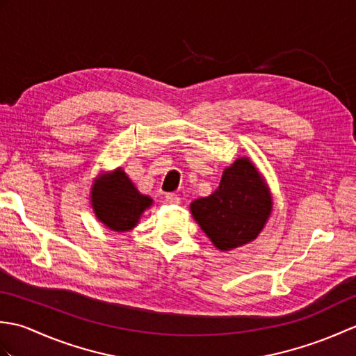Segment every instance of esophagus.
Returning <instances> with one entry per match:
<instances>
[{"label": "esophagus", "mask_w": 356, "mask_h": 356, "mask_svg": "<svg viewBox=\"0 0 356 356\" xmlns=\"http://www.w3.org/2000/svg\"><path fill=\"white\" fill-rule=\"evenodd\" d=\"M165 200L168 202V203H171V205H179V203H180V197H179L177 194H174V193L165 194Z\"/></svg>", "instance_id": "obj_1"}]
</instances>
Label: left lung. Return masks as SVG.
<instances>
[{"mask_svg": "<svg viewBox=\"0 0 356 356\" xmlns=\"http://www.w3.org/2000/svg\"><path fill=\"white\" fill-rule=\"evenodd\" d=\"M191 214L220 251L257 238L272 213L270 191L248 157L226 166L217 190L191 203Z\"/></svg>", "mask_w": 356, "mask_h": 356, "instance_id": "1", "label": "left lung"}]
</instances>
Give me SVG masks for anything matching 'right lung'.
Listing matches in <instances>:
<instances>
[{"mask_svg":"<svg viewBox=\"0 0 356 356\" xmlns=\"http://www.w3.org/2000/svg\"><path fill=\"white\" fill-rule=\"evenodd\" d=\"M90 197L96 217L116 232L133 229L143 211L153 205V199L140 194L122 168L101 174L95 180Z\"/></svg>","mask_w":356,"mask_h":356,"instance_id":"add662e5","label":"right lung"}]
</instances>
